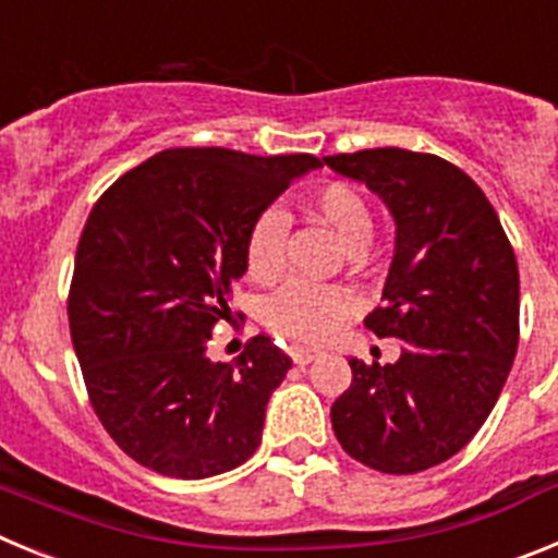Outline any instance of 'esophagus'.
<instances>
[{
    "mask_svg": "<svg viewBox=\"0 0 558 558\" xmlns=\"http://www.w3.org/2000/svg\"><path fill=\"white\" fill-rule=\"evenodd\" d=\"M290 354H293L295 366H310V363L318 357V352H315V349H293Z\"/></svg>",
    "mask_w": 558,
    "mask_h": 558,
    "instance_id": "1",
    "label": "esophagus"
}]
</instances>
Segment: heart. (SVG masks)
<instances>
[{"label": "heart", "mask_w": 558, "mask_h": 558, "mask_svg": "<svg viewBox=\"0 0 558 558\" xmlns=\"http://www.w3.org/2000/svg\"><path fill=\"white\" fill-rule=\"evenodd\" d=\"M315 218L324 220L349 251H363L374 234V218L366 198L354 186H315L304 201ZM288 220L282 211L265 209L245 236V270L254 282H276L284 274ZM354 310V295L332 284L290 282L265 304V324L295 343H324L340 332Z\"/></svg>", "instance_id": "1"}]
</instances>
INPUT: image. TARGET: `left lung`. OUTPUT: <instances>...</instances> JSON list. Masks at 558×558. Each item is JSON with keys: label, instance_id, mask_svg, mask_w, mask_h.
I'll list each match as a JSON object with an SVG mask.
<instances>
[{"label": "left lung", "instance_id": "8db88e82", "mask_svg": "<svg viewBox=\"0 0 558 558\" xmlns=\"http://www.w3.org/2000/svg\"><path fill=\"white\" fill-rule=\"evenodd\" d=\"M324 165L366 184L397 236L377 338L402 340L397 363L352 357L335 399L340 447L377 472L430 470L470 445L500 397L520 343L514 248L481 186L450 161L402 147L338 153Z\"/></svg>", "mask_w": 558, "mask_h": 558}]
</instances>
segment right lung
Here are the masks:
<instances>
[{
  "mask_svg": "<svg viewBox=\"0 0 558 558\" xmlns=\"http://www.w3.org/2000/svg\"><path fill=\"white\" fill-rule=\"evenodd\" d=\"M310 153L161 150L113 181L86 220L69 290V329L108 436L147 470L181 481L254 456L290 357L256 335L231 363L206 343L245 274V236Z\"/></svg>",
  "mask_w": 558,
  "mask_h": 558,
  "instance_id": "right-lung-1",
  "label": "right lung"
}]
</instances>
